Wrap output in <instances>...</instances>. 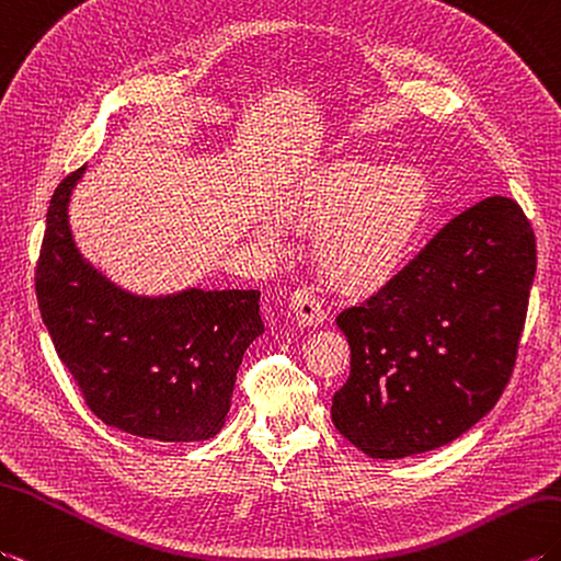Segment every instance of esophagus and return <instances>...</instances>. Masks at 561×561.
I'll return each mask as SVG.
<instances>
[{
  "label": "esophagus",
  "instance_id": "obj_1",
  "mask_svg": "<svg viewBox=\"0 0 561 561\" xmlns=\"http://www.w3.org/2000/svg\"><path fill=\"white\" fill-rule=\"evenodd\" d=\"M291 312L296 322L304 324V328H316L324 320L322 301L312 289H296L291 294Z\"/></svg>",
  "mask_w": 561,
  "mask_h": 561
}]
</instances>
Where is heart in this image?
I'll list each match as a JSON object with an SVG mask.
<instances>
[{
  "label": "heart",
  "instance_id": "b5f03b06",
  "mask_svg": "<svg viewBox=\"0 0 561 561\" xmlns=\"http://www.w3.org/2000/svg\"><path fill=\"white\" fill-rule=\"evenodd\" d=\"M282 213L318 227L312 257L324 279L351 294H373L407 267L430 213V181L411 164L344 154L298 179Z\"/></svg>",
  "mask_w": 561,
  "mask_h": 561
}]
</instances>
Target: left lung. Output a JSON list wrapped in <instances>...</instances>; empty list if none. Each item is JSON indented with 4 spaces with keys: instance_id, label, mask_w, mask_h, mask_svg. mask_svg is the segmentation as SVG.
Returning <instances> with one entry per match:
<instances>
[{
    "instance_id": "8db88e82",
    "label": "left lung",
    "mask_w": 561,
    "mask_h": 561,
    "mask_svg": "<svg viewBox=\"0 0 561 561\" xmlns=\"http://www.w3.org/2000/svg\"><path fill=\"white\" fill-rule=\"evenodd\" d=\"M536 233L518 203L492 195L454 217L360 306L336 318L351 373L332 423L373 459L449 445L510 382L530 284Z\"/></svg>"
}]
</instances>
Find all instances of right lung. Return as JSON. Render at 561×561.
<instances>
[{"mask_svg":"<svg viewBox=\"0 0 561 561\" xmlns=\"http://www.w3.org/2000/svg\"><path fill=\"white\" fill-rule=\"evenodd\" d=\"M83 172L51 193L35 267L57 356L104 425L160 442L210 439L225 425L243 351L265 332L260 291H122L71 239L67 207Z\"/></svg>","mask_w":561,"mask_h":561,"instance_id":"add662e5","label":"right lung"}]
</instances>
